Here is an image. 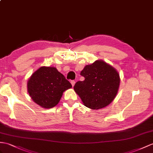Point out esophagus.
Wrapping results in <instances>:
<instances>
[{
    "label": "esophagus",
    "mask_w": 153,
    "mask_h": 153,
    "mask_svg": "<svg viewBox=\"0 0 153 153\" xmlns=\"http://www.w3.org/2000/svg\"><path fill=\"white\" fill-rule=\"evenodd\" d=\"M71 84H72V86L73 87V86H74V84H75V81H74V80H71Z\"/></svg>",
    "instance_id": "34e87169"
}]
</instances>
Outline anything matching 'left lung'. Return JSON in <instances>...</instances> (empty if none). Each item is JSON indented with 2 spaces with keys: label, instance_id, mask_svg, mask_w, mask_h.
Returning <instances> with one entry per match:
<instances>
[{
  "label": "left lung",
  "instance_id": "1",
  "mask_svg": "<svg viewBox=\"0 0 153 153\" xmlns=\"http://www.w3.org/2000/svg\"><path fill=\"white\" fill-rule=\"evenodd\" d=\"M84 80L78 81L74 89L84 105L98 110L110 104L120 86V74L113 67L102 60L85 66L80 73Z\"/></svg>",
  "mask_w": 153,
  "mask_h": 153
}]
</instances>
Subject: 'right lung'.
I'll return each instance as SVG.
<instances>
[{
  "label": "right lung",
  "mask_w": 153,
  "mask_h": 153,
  "mask_svg": "<svg viewBox=\"0 0 153 153\" xmlns=\"http://www.w3.org/2000/svg\"><path fill=\"white\" fill-rule=\"evenodd\" d=\"M72 85L55 68L42 67L33 73L28 81L29 95L36 104L45 108L55 106L63 92Z\"/></svg>",
  "instance_id": "1"
}]
</instances>
